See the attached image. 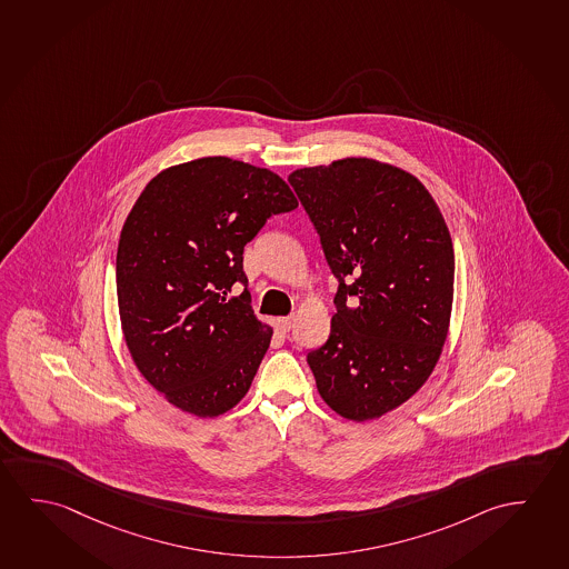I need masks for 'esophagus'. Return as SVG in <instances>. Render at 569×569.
<instances>
[{"instance_id":"esophagus-1","label":"esophagus","mask_w":569,"mask_h":569,"mask_svg":"<svg viewBox=\"0 0 569 569\" xmlns=\"http://www.w3.org/2000/svg\"><path fill=\"white\" fill-rule=\"evenodd\" d=\"M292 325H295L292 316H280V318H277V328H279L280 332H289Z\"/></svg>"}]
</instances>
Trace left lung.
Masks as SVG:
<instances>
[{"label":"left lung","mask_w":569,"mask_h":569,"mask_svg":"<svg viewBox=\"0 0 569 569\" xmlns=\"http://www.w3.org/2000/svg\"><path fill=\"white\" fill-rule=\"evenodd\" d=\"M340 282L322 348L308 353L326 406L356 423L423 388L451 325L455 251L433 196L413 173L342 158L289 176Z\"/></svg>","instance_id":"obj_1"}]
</instances>
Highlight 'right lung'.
I'll use <instances>...</instances> for the list:
<instances>
[{
    "instance_id": "right-lung-1",
    "label": "right lung",
    "mask_w": 569,
    "mask_h": 569,
    "mask_svg": "<svg viewBox=\"0 0 569 569\" xmlns=\"http://www.w3.org/2000/svg\"><path fill=\"white\" fill-rule=\"evenodd\" d=\"M298 206L280 176L226 156L170 166L130 209L117 254L122 336L138 371L183 413L211 419L251 388L272 326L251 308L244 244Z\"/></svg>"
}]
</instances>
